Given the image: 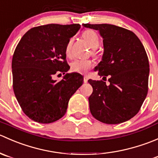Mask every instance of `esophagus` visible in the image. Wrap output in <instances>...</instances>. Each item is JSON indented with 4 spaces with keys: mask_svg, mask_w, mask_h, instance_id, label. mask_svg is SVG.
Listing matches in <instances>:
<instances>
[{
    "mask_svg": "<svg viewBox=\"0 0 158 158\" xmlns=\"http://www.w3.org/2000/svg\"><path fill=\"white\" fill-rule=\"evenodd\" d=\"M88 79H89L88 76H84L83 81H84V82H85V83H86V82H88Z\"/></svg>",
    "mask_w": 158,
    "mask_h": 158,
    "instance_id": "obj_1",
    "label": "esophagus"
}]
</instances>
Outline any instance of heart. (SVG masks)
Wrapping results in <instances>:
<instances>
[{"mask_svg":"<svg viewBox=\"0 0 158 158\" xmlns=\"http://www.w3.org/2000/svg\"><path fill=\"white\" fill-rule=\"evenodd\" d=\"M82 36L92 49H96L99 46V37L94 30H85L84 31ZM72 44H73V40L70 39L68 41L65 49L66 55L67 56H70L71 55ZM92 66V62L89 60H76L71 63V69L73 72L79 73H87V71L90 69Z\"/></svg>","mask_w":158,"mask_h":158,"instance_id":"heart-1","label":"heart"}]
</instances>
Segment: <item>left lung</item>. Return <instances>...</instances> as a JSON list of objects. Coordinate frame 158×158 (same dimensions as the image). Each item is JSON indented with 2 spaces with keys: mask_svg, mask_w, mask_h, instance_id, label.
I'll list each match as a JSON object with an SVG mask.
<instances>
[{
  "mask_svg": "<svg viewBox=\"0 0 158 158\" xmlns=\"http://www.w3.org/2000/svg\"><path fill=\"white\" fill-rule=\"evenodd\" d=\"M82 25L98 30L102 37V60L94 70L103 78L109 76L110 82L107 85L102 80H88L93 89L89 98L91 114L111 125L130 120L139 111L148 91L149 62L144 46L133 32L123 27Z\"/></svg>",
  "mask_w": 158,
  "mask_h": 158,
  "instance_id": "1",
  "label": "left lung"
}]
</instances>
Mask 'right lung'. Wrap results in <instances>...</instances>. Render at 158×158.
<instances>
[{"mask_svg": "<svg viewBox=\"0 0 158 158\" xmlns=\"http://www.w3.org/2000/svg\"><path fill=\"white\" fill-rule=\"evenodd\" d=\"M80 27L78 23L36 27L23 35L16 47L13 89L24 114L34 122L49 124L61 118L69 98L83 83V76L78 73H66L59 82L52 79L69 69L66 46Z\"/></svg>", "mask_w": 158, "mask_h": 158, "instance_id": "obj_1", "label": "right lung"}]
</instances>
